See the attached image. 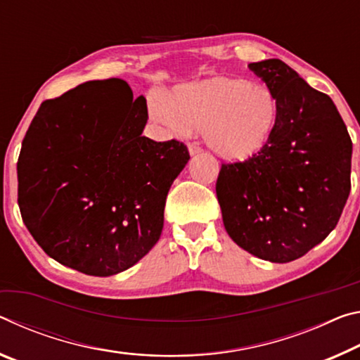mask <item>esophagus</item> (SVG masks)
I'll return each instance as SVG.
<instances>
[{
  "label": "esophagus",
  "instance_id": "obj_1",
  "mask_svg": "<svg viewBox=\"0 0 360 360\" xmlns=\"http://www.w3.org/2000/svg\"><path fill=\"white\" fill-rule=\"evenodd\" d=\"M199 153H202V148L196 143H191L190 145V155L194 156V155H199Z\"/></svg>",
  "mask_w": 360,
  "mask_h": 360
}]
</instances>
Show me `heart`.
<instances>
[{
    "mask_svg": "<svg viewBox=\"0 0 360 360\" xmlns=\"http://www.w3.org/2000/svg\"><path fill=\"white\" fill-rule=\"evenodd\" d=\"M150 110L169 131H202L210 150L229 162L262 155L279 122V102L268 87L226 76L179 86Z\"/></svg>",
    "mask_w": 360,
    "mask_h": 360,
    "instance_id": "obj_1",
    "label": "heart"
}]
</instances>
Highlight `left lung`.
<instances>
[{"label":"left lung","instance_id":"left-lung-1","mask_svg":"<svg viewBox=\"0 0 360 360\" xmlns=\"http://www.w3.org/2000/svg\"><path fill=\"white\" fill-rule=\"evenodd\" d=\"M279 102L274 137L262 155L221 164L217 199L236 244L288 263L337 226L351 191L352 141L327 94L279 58L249 63Z\"/></svg>","mask_w":360,"mask_h":360}]
</instances>
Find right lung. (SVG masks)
Wrapping results in <instances>:
<instances>
[{
  "label": "right lung",
  "instance_id": "right-lung-1",
  "mask_svg": "<svg viewBox=\"0 0 360 360\" xmlns=\"http://www.w3.org/2000/svg\"><path fill=\"white\" fill-rule=\"evenodd\" d=\"M148 110L126 81H87L41 103L17 161L22 220L47 255L107 278L159 240L190 153L143 137Z\"/></svg>",
  "mask_w": 360,
  "mask_h": 360
}]
</instances>
